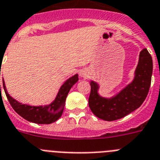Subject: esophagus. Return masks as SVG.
<instances>
[{
    "instance_id": "esophagus-1",
    "label": "esophagus",
    "mask_w": 160,
    "mask_h": 160,
    "mask_svg": "<svg viewBox=\"0 0 160 160\" xmlns=\"http://www.w3.org/2000/svg\"><path fill=\"white\" fill-rule=\"evenodd\" d=\"M81 74L82 77H86V72H81V74Z\"/></svg>"
}]
</instances>
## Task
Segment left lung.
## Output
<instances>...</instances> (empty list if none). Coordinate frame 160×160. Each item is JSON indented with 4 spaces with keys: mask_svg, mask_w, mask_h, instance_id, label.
I'll return each instance as SVG.
<instances>
[{
    "mask_svg": "<svg viewBox=\"0 0 160 160\" xmlns=\"http://www.w3.org/2000/svg\"><path fill=\"white\" fill-rule=\"evenodd\" d=\"M152 58L146 48L140 52L132 82L110 98L98 94L99 85L90 82L89 106L96 117L107 121H116L131 113L144 102L152 81Z\"/></svg>",
    "mask_w": 160,
    "mask_h": 160,
    "instance_id": "obj_1",
    "label": "left lung"
}]
</instances>
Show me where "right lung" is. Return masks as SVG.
Instances as JSON below:
<instances>
[{"instance_id": "right-lung-1", "label": "right lung", "mask_w": 160, "mask_h": 160, "mask_svg": "<svg viewBox=\"0 0 160 160\" xmlns=\"http://www.w3.org/2000/svg\"><path fill=\"white\" fill-rule=\"evenodd\" d=\"M78 81V74H74V76L67 79L63 85L60 87L55 100L50 105H43H43L32 106L27 104L20 103L8 94L5 87L4 81H3V86L10 105L20 117L30 122L40 124H48L56 121L62 116L65 106L66 98L71 87Z\"/></svg>"}]
</instances>
